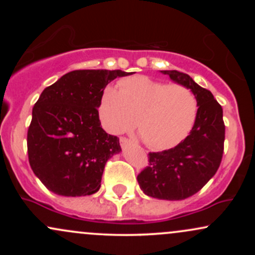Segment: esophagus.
Listing matches in <instances>:
<instances>
[{
    "label": "esophagus",
    "instance_id": "1",
    "mask_svg": "<svg viewBox=\"0 0 255 255\" xmlns=\"http://www.w3.org/2000/svg\"><path fill=\"white\" fill-rule=\"evenodd\" d=\"M129 142H130V141L127 139V137H125V136L120 137V144H121L122 147H125V146H127L128 144H129Z\"/></svg>",
    "mask_w": 255,
    "mask_h": 255
}]
</instances>
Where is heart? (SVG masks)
Masks as SVG:
<instances>
[{"label": "heart", "instance_id": "1", "mask_svg": "<svg viewBox=\"0 0 255 255\" xmlns=\"http://www.w3.org/2000/svg\"><path fill=\"white\" fill-rule=\"evenodd\" d=\"M198 114V102L189 89L135 75L108 85L99 99V116L105 129L124 133L135 125L151 150L174 147L189 134Z\"/></svg>", "mask_w": 255, "mask_h": 255}]
</instances>
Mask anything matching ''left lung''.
Wrapping results in <instances>:
<instances>
[{
	"label": "left lung",
	"mask_w": 255,
	"mask_h": 255,
	"mask_svg": "<svg viewBox=\"0 0 255 255\" xmlns=\"http://www.w3.org/2000/svg\"><path fill=\"white\" fill-rule=\"evenodd\" d=\"M195 96L198 114L191 133L175 147L148 153V166L137 175L146 195L163 200L192 197L212 178L221 165L224 150L223 109L209 90L188 74L160 71Z\"/></svg>",
	"instance_id": "8db88e82"
}]
</instances>
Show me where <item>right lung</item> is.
I'll return each mask as SVG.
<instances>
[{
    "label": "right lung",
    "mask_w": 255,
    "mask_h": 255,
    "mask_svg": "<svg viewBox=\"0 0 255 255\" xmlns=\"http://www.w3.org/2000/svg\"><path fill=\"white\" fill-rule=\"evenodd\" d=\"M128 74L80 69L44 89L32 110L27 152L32 170L49 191L84 197L101 188L105 163L121 146L102 128L99 99L110 81Z\"/></svg>",
    "instance_id": "obj_1"
}]
</instances>
